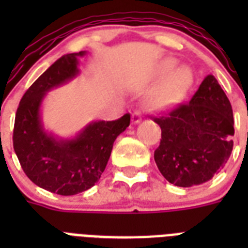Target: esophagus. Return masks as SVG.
Returning <instances> with one entry per match:
<instances>
[{
  "mask_svg": "<svg viewBox=\"0 0 248 248\" xmlns=\"http://www.w3.org/2000/svg\"><path fill=\"white\" fill-rule=\"evenodd\" d=\"M131 122L134 124H138L141 122V114H140L139 112H135V113H132V116H131Z\"/></svg>",
  "mask_w": 248,
  "mask_h": 248,
  "instance_id": "34e87169",
  "label": "esophagus"
}]
</instances>
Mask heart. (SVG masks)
Masks as SVG:
<instances>
[{
	"label": "heart",
	"instance_id": "1",
	"mask_svg": "<svg viewBox=\"0 0 248 248\" xmlns=\"http://www.w3.org/2000/svg\"><path fill=\"white\" fill-rule=\"evenodd\" d=\"M176 67V60L166 59L157 68V76L165 78L148 95L147 107L152 110H170L185 100L193 85V72L188 65Z\"/></svg>",
	"mask_w": 248,
	"mask_h": 248
}]
</instances>
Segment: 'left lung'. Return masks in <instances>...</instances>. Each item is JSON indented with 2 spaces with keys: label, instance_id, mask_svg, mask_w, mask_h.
Here are the masks:
<instances>
[{
  "label": "left lung",
  "instance_id": "left-lung-1",
  "mask_svg": "<svg viewBox=\"0 0 248 248\" xmlns=\"http://www.w3.org/2000/svg\"><path fill=\"white\" fill-rule=\"evenodd\" d=\"M155 122L162 131L155 161L171 184L183 188L203 184L231 157L233 110L212 75L204 77L189 104L155 118Z\"/></svg>",
  "mask_w": 248,
  "mask_h": 248
}]
</instances>
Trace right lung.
Masks as SVG:
<instances>
[{
  "label": "right lung",
  "instance_id": "obj_1",
  "mask_svg": "<svg viewBox=\"0 0 248 248\" xmlns=\"http://www.w3.org/2000/svg\"><path fill=\"white\" fill-rule=\"evenodd\" d=\"M86 51L63 55L50 65L21 97L15 116L14 151L25 175L40 188L73 196L96 184L104 172L117 136L128 127L130 114L116 121H93L71 138L45 128L42 104L46 93L81 73Z\"/></svg>",
  "mask_w": 248,
  "mask_h": 248
}]
</instances>
